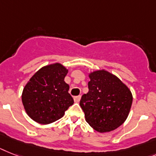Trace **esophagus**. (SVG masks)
<instances>
[{
  "label": "esophagus",
  "mask_w": 156,
  "mask_h": 156,
  "mask_svg": "<svg viewBox=\"0 0 156 156\" xmlns=\"http://www.w3.org/2000/svg\"><path fill=\"white\" fill-rule=\"evenodd\" d=\"M80 99H81V96H75V97H74V101H75L76 103H78V102H80Z\"/></svg>",
  "instance_id": "1"
}]
</instances>
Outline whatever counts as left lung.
Instances as JSON below:
<instances>
[{"label": "left lung", "instance_id": "8db88e82", "mask_svg": "<svg viewBox=\"0 0 156 156\" xmlns=\"http://www.w3.org/2000/svg\"><path fill=\"white\" fill-rule=\"evenodd\" d=\"M88 76L89 91L80 102L85 120L100 133L116 129L128 116L132 92L118 77L104 69L94 71Z\"/></svg>", "mask_w": 156, "mask_h": 156}]
</instances>
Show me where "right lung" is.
<instances>
[{"mask_svg": "<svg viewBox=\"0 0 156 156\" xmlns=\"http://www.w3.org/2000/svg\"><path fill=\"white\" fill-rule=\"evenodd\" d=\"M69 70L60 63L48 64L37 71L23 89L22 103L31 119L48 124L64 116L73 105L69 85L64 77Z\"/></svg>", "mask_w": 156, "mask_h": 156, "instance_id": "obj_1", "label": "right lung"}]
</instances>
